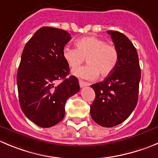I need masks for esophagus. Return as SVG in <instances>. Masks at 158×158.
<instances>
[{"instance_id":"34e87169","label":"esophagus","mask_w":158,"mask_h":158,"mask_svg":"<svg viewBox=\"0 0 158 158\" xmlns=\"http://www.w3.org/2000/svg\"><path fill=\"white\" fill-rule=\"evenodd\" d=\"M79 86H80V87H84V86H89V83L84 82V81H82V80H79Z\"/></svg>"}]
</instances>
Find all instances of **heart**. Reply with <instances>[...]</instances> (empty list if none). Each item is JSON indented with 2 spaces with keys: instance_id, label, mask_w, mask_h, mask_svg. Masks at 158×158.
Masks as SVG:
<instances>
[{
  "instance_id": "obj_1",
  "label": "heart",
  "mask_w": 158,
  "mask_h": 158,
  "mask_svg": "<svg viewBox=\"0 0 158 158\" xmlns=\"http://www.w3.org/2000/svg\"><path fill=\"white\" fill-rule=\"evenodd\" d=\"M77 48L66 47L63 56L71 68L76 69L86 58L87 65L72 70V74L87 80L102 77L114 71L118 61V53L113 44L97 36H86L76 42Z\"/></svg>"
}]
</instances>
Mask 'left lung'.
Segmentation results:
<instances>
[{"label":"left lung","mask_w":158,"mask_h":158,"mask_svg":"<svg viewBox=\"0 0 158 158\" xmlns=\"http://www.w3.org/2000/svg\"><path fill=\"white\" fill-rule=\"evenodd\" d=\"M107 32L118 53V61L103 82L91 86L96 97L90 115L100 126L113 127L126 120L135 109L141 72L136 49L129 38L118 31Z\"/></svg>","instance_id":"obj_1"}]
</instances>
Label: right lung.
I'll list each match as a JSON object with an SVG mask.
<instances>
[{
  "label": "right lung",
  "instance_id": "add662e5",
  "mask_svg": "<svg viewBox=\"0 0 158 158\" xmlns=\"http://www.w3.org/2000/svg\"><path fill=\"white\" fill-rule=\"evenodd\" d=\"M71 39L67 31L44 26L23 49L17 73L19 104L25 115L40 127L61 122L66 101L79 91L77 78L67 77L69 66L63 56Z\"/></svg>",
  "mask_w": 158,
  "mask_h": 158
}]
</instances>
